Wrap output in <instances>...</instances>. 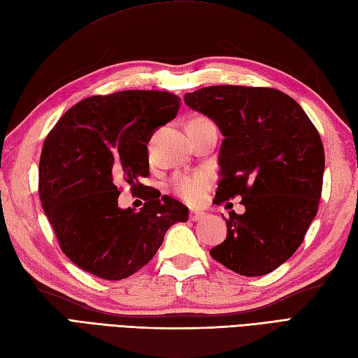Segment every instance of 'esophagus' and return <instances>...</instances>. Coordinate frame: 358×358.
Instances as JSON below:
<instances>
[{
	"instance_id": "34e87169",
	"label": "esophagus",
	"mask_w": 358,
	"mask_h": 358,
	"mask_svg": "<svg viewBox=\"0 0 358 358\" xmlns=\"http://www.w3.org/2000/svg\"><path fill=\"white\" fill-rule=\"evenodd\" d=\"M204 217H206V214H204V212H200V210L189 212V220H192V222H200V220H203Z\"/></svg>"
}]
</instances>
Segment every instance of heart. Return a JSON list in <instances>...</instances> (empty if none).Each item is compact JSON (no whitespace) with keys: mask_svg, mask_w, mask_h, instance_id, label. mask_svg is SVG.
<instances>
[{"mask_svg":"<svg viewBox=\"0 0 358 358\" xmlns=\"http://www.w3.org/2000/svg\"><path fill=\"white\" fill-rule=\"evenodd\" d=\"M204 120V118H199ZM194 120V121H199ZM212 185L210 173L204 171H196L192 173H181L173 177L172 189L181 200L189 204H199Z\"/></svg>","mask_w":358,"mask_h":358,"instance_id":"1","label":"heart"}]
</instances>
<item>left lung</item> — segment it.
<instances>
[{
    "label": "left lung",
    "instance_id": "1",
    "mask_svg": "<svg viewBox=\"0 0 358 358\" xmlns=\"http://www.w3.org/2000/svg\"><path fill=\"white\" fill-rule=\"evenodd\" d=\"M185 103L215 121L224 140L217 203L241 196L245 214L229 212L226 240L212 258L246 277L269 273L292 257L317 215L324 149L294 98L271 87L210 86Z\"/></svg>",
    "mask_w": 358,
    "mask_h": 358
}]
</instances>
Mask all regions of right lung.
I'll use <instances>...</instances> for the list:
<instances>
[{
	"mask_svg": "<svg viewBox=\"0 0 358 358\" xmlns=\"http://www.w3.org/2000/svg\"><path fill=\"white\" fill-rule=\"evenodd\" d=\"M180 98L162 90H123L77 103L45 136L38 192L63 252L104 280L132 275L162 246L166 231L189 210L140 180L149 175L148 146L169 123ZM120 180L140 192L143 208H117Z\"/></svg>",
	"mask_w": 358,
	"mask_h": 358,
	"instance_id": "1",
	"label": "right lung"
}]
</instances>
